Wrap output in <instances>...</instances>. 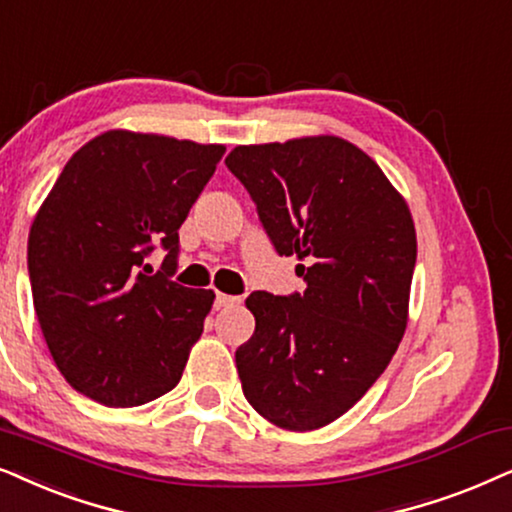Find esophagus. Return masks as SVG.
<instances>
[{"instance_id":"1","label":"esophagus","mask_w":512,"mask_h":512,"mask_svg":"<svg viewBox=\"0 0 512 512\" xmlns=\"http://www.w3.org/2000/svg\"><path fill=\"white\" fill-rule=\"evenodd\" d=\"M236 302H238V297L224 295V292H217V295H215V306H217V309H224V306H231V304H236Z\"/></svg>"}]
</instances>
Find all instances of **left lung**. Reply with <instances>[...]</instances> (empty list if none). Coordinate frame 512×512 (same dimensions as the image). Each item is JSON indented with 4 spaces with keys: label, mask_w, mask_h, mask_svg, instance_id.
Here are the masks:
<instances>
[{
    "label": "left lung",
    "mask_w": 512,
    "mask_h": 512,
    "mask_svg": "<svg viewBox=\"0 0 512 512\" xmlns=\"http://www.w3.org/2000/svg\"><path fill=\"white\" fill-rule=\"evenodd\" d=\"M224 163L276 250L306 262L302 295L245 299L255 332L236 351L243 393L278 428L316 431L363 398L405 335L410 206L377 161L337 135L238 145Z\"/></svg>",
    "instance_id": "8db88e82"
}]
</instances>
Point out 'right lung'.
I'll return each mask as SVG.
<instances>
[{
  "label": "right lung",
  "mask_w": 512,
  "mask_h": 512,
  "mask_svg": "<svg viewBox=\"0 0 512 512\" xmlns=\"http://www.w3.org/2000/svg\"><path fill=\"white\" fill-rule=\"evenodd\" d=\"M224 145L124 128L72 154L27 238L34 311L74 391L138 407L177 386L215 292L170 281L177 229L213 177ZM169 250L153 274L144 257Z\"/></svg>",
  "instance_id": "add662e5"
}]
</instances>
